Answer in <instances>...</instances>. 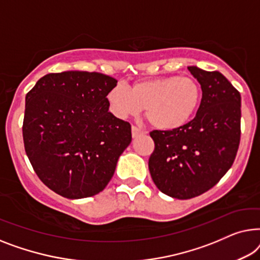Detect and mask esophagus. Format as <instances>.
I'll list each match as a JSON object with an SVG mask.
<instances>
[{
	"label": "esophagus",
	"mask_w": 260,
	"mask_h": 260,
	"mask_svg": "<svg viewBox=\"0 0 260 260\" xmlns=\"http://www.w3.org/2000/svg\"><path fill=\"white\" fill-rule=\"evenodd\" d=\"M142 134H146V131L141 129L140 127H138V126H135V125L132 126V137L138 138V137H140V135H142Z\"/></svg>",
	"instance_id": "34e87169"
}]
</instances>
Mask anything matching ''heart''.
<instances>
[{
    "label": "heart",
    "mask_w": 260,
    "mask_h": 260,
    "mask_svg": "<svg viewBox=\"0 0 260 260\" xmlns=\"http://www.w3.org/2000/svg\"><path fill=\"white\" fill-rule=\"evenodd\" d=\"M113 113L125 119L145 108L146 119L155 128L177 129L194 115L202 100L199 83L189 76H161L142 80L131 90L118 83L107 95Z\"/></svg>",
    "instance_id": "heart-1"
}]
</instances>
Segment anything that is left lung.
Here are the masks:
<instances>
[{"label": "left lung", "instance_id": "left-lung-1", "mask_svg": "<svg viewBox=\"0 0 260 260\" xmlns=\"http://www.w3.org/2000/svg\"><path fill=\"white\" fill-rule=\"evenodd\" d=\"M203 98L196 118L172 131H152L148 168L156 187L191 199L213 187L231 168L240 142V93L217 71L188 67Z\"/></svg>", "mask_w": 260, "mask_h": 260}]
</instances>
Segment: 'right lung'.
<instances>
[{"label": "right lung", "instance_id": "right-lung-1", "mask_svg": "<svg viewBox=\"0 0 260 260\" xmlns=\"http://www.w3.org/2000/svg\"><path fill=\"white\" fill-rule=\"evenodd\" d=\"M116 82L96 72L50 73L25 95V153L40 180L64 198L101 192L131 144L129 122L108 112Z\"/></svg>", "mask_w": 260, "mask_h": 260}]
</instances>
